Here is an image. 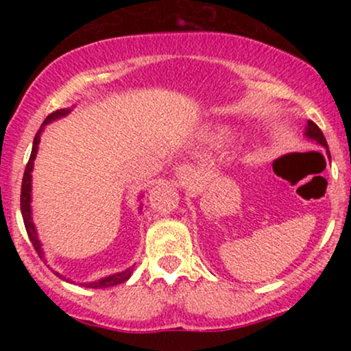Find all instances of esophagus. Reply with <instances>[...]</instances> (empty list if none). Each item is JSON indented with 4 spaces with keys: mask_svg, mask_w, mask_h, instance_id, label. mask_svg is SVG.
<instances>
[{
    "mask_svg": "<svg viewBox=\"0 0 351 351\" xmlns=\"http://www.w3.org/2000/svg\"><path fill=\"white\" fill-rule=\"evenodd\" d=\"M196 176H198V173H196L195 167H191V165H183V167H180L178 170H176V178L183 186H188V184H191L193 181L196 180Z\"/></svg>",
    "mask_w": 351,
    "mask_h": 351,
    "instance_id": "esophagus-1",
    "label": "esophagus"
}]
</instances>
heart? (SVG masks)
I'll return each instance as SVG.
<instances>
[{"label": "heart", "instance_id": "1", "mask_svg": "<svg viewBox=\"0 0 351 351\" xmlns=\"http://www.w3.org/2000/svg\"><path fill=\"white\" fill-rule=\"evenodd\" d=\"M229 136V132L226 130V128H216V130L209 132V140L215 143H221L224 142Z\"/></svg>", "mask_w": 351, "mask_h": 351}]
</instances>
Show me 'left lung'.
Segmentation results:
<instances>
[{
    "mask_svg": "<svg viewBox=\"0 0 351 351\" xmlns=\"http://www.w3.org/2000/svg\"><path fill=\"white\" fill-rule=\"evenodd\" d=\"M305 136H308L310 140H315L317 143H320L322 147L324 148H327V153H328V145H327V140H325V136H324V134H322V130L320 128L317 127L315 123L312 122V120H308L307 122V127H305ZM330 155V153H328Z\"/></svg>",
    "mask_w": 351,
    "mask_h": 351,
    "instance_id": "1",
    "label": "left lung"
}]
</instances>
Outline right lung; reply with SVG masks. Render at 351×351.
<instances>
[{
	"mask_svg": "<svg viewBox=\"0 0 351 351\" xmlns=\"http://www.w3.org/2000/svg\"><path fill=\"white\" fill-rule=\"evenodd\" d=\"M71 112V108H60V110L52 112L51 115L46 117V120L43 122V127L39 128L38 134L34 136L33 142V150H31V156L29 162L26 165V170H24V176H23V184H21V215H23V221H24V228H26L27 236H29V241L33 243L36 252H38L39 257L44 259V252L41 247V241H39L38 232H36V226L33 223V213H31V173H33V167H34V160H36V153H38V147L39 142H41V134L47 123H51L52 120H58L60 117H66ZM132 272H134V267L125 269L122 272L112 274V276L104 277V279L95 280V282H88V284H84V287H90V289H106V287H114V285L123 284L125 280L130 279ZM56 276L60 277V279H66L62 274L54 272ZM69 280V279H67Z\"/></svg>",
	"mask_w": 351,
	"mask_h": 351,
	"instance_id": "obj_1",
	"label": "right lung"
}]
</instances>
